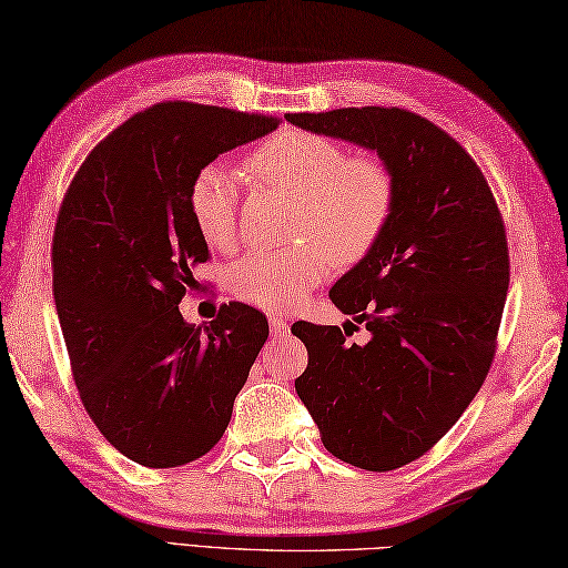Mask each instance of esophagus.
<instances>
[{"mask_svg":"<svg viewBox=\"0 0 568 568\" xmlns=\"http://www.w3.org/2000/svg\"><path fill=\"white\" fill-rule=\"evenodd\" d=\"M268 324H271V334L273 336H285L287 334V322L283 320V317H277V315H273V317H268Z\"/></svg>","mask_w":568,"mask_h":568,"instance_id":"34e87169","label":"esophagus"}]
</instances>
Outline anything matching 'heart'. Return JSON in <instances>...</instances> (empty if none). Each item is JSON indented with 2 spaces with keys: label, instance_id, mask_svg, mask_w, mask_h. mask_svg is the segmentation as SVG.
<instances>
[{
  "label": "heart",
  "instance_id": "obj_1",
  "mask_svg": "<svg viewBox=\"0 0 568 568\" xmlns=\"http://www.w3.org/2000/svg\"><path fill=\"white\" fill-rule=\"evenodd\" d=\"M263 183L297 195L293 236L285 248H256L229 268V287L263 310L297 307L312 287L327 281L334 261L366 258L395 207V183L376 159H348L339 143L285 129L265 139L246 159ZM236 180L220 163L202 165L190 183L187 204L200 236L212 248L236 241Z\"/></svg>",
  "mask_w": 568,
  "mask_h": 568
}]
</instances>
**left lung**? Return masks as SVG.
Instances as JSON below:
<instances>
[{
  "label": "left lung",
  "mask_w": 568,
  "mask_h": 568,
  "mask_svg": "<svg viewBox=\"0 0 568 568\" xmlns=\"http://www.w3.org/2000/svg\"><path fill=\"white\" fill-rule=\"evenodd\" d=\"M285 119L376 153L393 175L388 226L329 291L371 339L348 344L346 324L297 322L293 334L310 356L295 390L327 452L400 468L452 429L488 376L510 283L498 204L474 159L425 116L346 106Z\"/></svg>",
  "instance_id": "1"
}]
</instances>
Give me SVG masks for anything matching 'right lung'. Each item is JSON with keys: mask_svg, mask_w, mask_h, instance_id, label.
I'll return each mask as SVG.
<instances>
[{"mask_svg": "<svg viewBox=\"0 0 568 568\" xmlns=\"http://www.w3.org/2000/svg\"><path fill=\"white\" fill-rule=\"evenodd\" d=\"M277 129L224 106L161 102L92 149L53 234V297L82 405L114 449L149 468L222 439L268 322L229 303L190 324L180 300L207 261L187 192L202 165Z\"/></svg>", "mask_w": 568, "mask_h": 568, "instance_id": "add662e5", "label": "right lung"}]
</instances>
